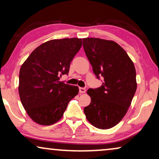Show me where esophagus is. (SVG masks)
Wrapping results in <instances>:
<instances>
[{"label":"esophagus","instance_id":"obj_1","mask_svg":"<svg viewBox=\"0 0 159 159\" xmlns=\"http://www.w3.org/2000/svg\"><path fill=\"white\" fill-rule=\"evenodd\" d=\"M79 91H80V93H84L86 92V89L84 88H80Z\"/></svg>","mask_w":159,"mask_h":159}]
</instances>
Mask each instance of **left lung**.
<instances>
[{"label": "left lung", "mask_w": 159, "mask_h": 159, "mask_svg": "<svg viewBox=\"0 0 159 159\" xmlns=\"http://www.w3.org/2000/svg\"><path fill=\"white\" fill-rule=\"evenodd\" d=\"M82 42L93 72L103 77L101 87L87 91L91 102L84 114L95 127L110 129L120 122L131 105L137 89L134 65L114 41L87 38Z\"/></svg>", "instance_id": "8db88e82"}]
</instances>
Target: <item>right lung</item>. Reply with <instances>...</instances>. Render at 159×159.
<instances>
[{
	"label": "right lung",
	"instance_id": "1",
	"mask_svg": "<svg viewBox=\"0 0 159 159\" xmlns=\"http://www.w3.org/2000/svg\"><path fill=\"white\" fill-rule=\"evenodd\" d=\"M82 47V39L47 41L34 50L19 71V93L28 116L40 125L62 118L69 102L79 93L77 86L60 81Z\"/></svg>",
	"mask_w": 159,
	"mask_h": 159
}]
</instances>
